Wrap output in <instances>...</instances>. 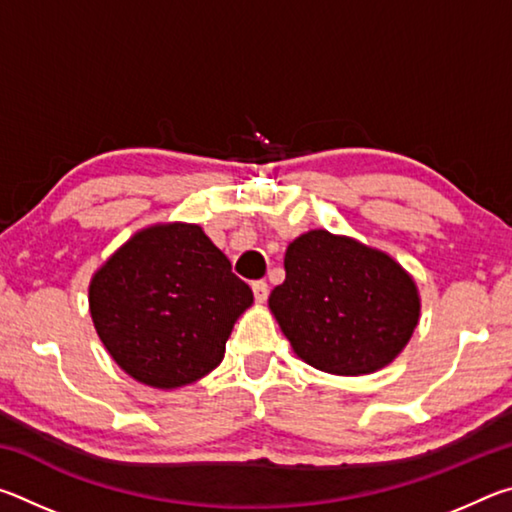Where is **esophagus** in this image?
Instances as JSON below:
<instances>
[{"label": "esophagus", "mask_w": 512, "mask_h": 512, "mask_svg": "<svg viewBox=\"0 0 512 512\" xmlns=\"http://www.w3.org/2000/svg\"><path fill=\"white\" fill-rule=\"evenodd\" d=\"M253 293H255V300L257 302H266V298H268V284L264 280L253 282Z\"/></svg>", "instance_id": "1"}]
</instances>
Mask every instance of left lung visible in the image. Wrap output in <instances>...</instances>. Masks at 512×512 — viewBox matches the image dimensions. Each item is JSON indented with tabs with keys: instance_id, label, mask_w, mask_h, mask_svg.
Listing matches in <instances>:
<instances>
[{
	"instance_id": "1",
	"label": "left lung",
	"mask_w": 512,
	"mask_h": 512,
	"mask_svg": "<svg viewBox=\"0 0 512 512\" xmlns=\"http://www.w3.org/2000/svg\"><path fill=\"white\" fill-rule=\"evenodd\" d=\"M284 271L268 309L296 357L329 375L386 368L420 323L413 275L384 250L352 237L309 230L289 244Z\"/></svg>"
}]
</instances>
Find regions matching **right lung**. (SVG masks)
<instances>
[{
	"label": "right lung",
	"instance_id": "obj_1",
	"mask_svg": "<svg viewBox=\"0 0 512 512\" xmlns=\"http://www.w3.org/2000/svg\"><path fill=\"white\" fill-rule=\"evenodd\" d=\"M90 316L103 348L128 377L173 391L219 366L253 291L201 225L137 230L97 271Z\"/></svg>",
	"mask_w": 512,
	"mask_h": 512
}]
</instances>
